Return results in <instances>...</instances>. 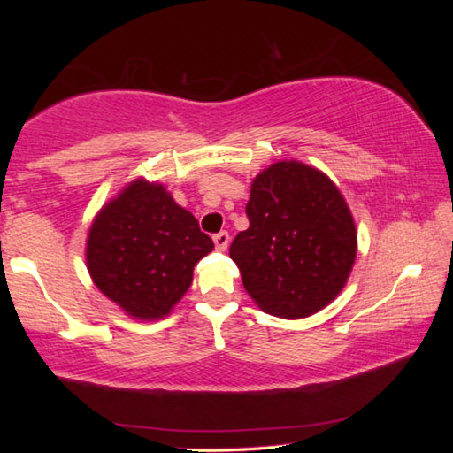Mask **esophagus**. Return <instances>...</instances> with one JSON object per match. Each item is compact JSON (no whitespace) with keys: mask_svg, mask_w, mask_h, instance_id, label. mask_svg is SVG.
Segmentation results:
<instances>
[{"mask_svg":"<svg viewBox=\"0 0 453 453\" xmlns=\"http://www.w3.org/2000/svg\"><path fill=\"white\" fill-rule=\"evenodd\" d=\"M213 243H216V250L226 251L227 245H229V234L227 232L216 234V235H213Z\"/></svg>","mask_w":453,"mask_h":453,"instance_id":"34e87169","label":"esophagus"}]
</instances>
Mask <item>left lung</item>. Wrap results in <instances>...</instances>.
<instances>
[{
  "label": "left lung",
  "instance_id": "obj_1",
  "mask_svg": "<svg viewBox=\"0 0 453 453\" xmlns=\"http://www.w3.org/2000/svg\"><path fill=\"white\" fill-rule=\"evenodd\" d=\"M250 227L229 257L243 288L272 316L297 319L324 310L346 286L357 234L335 183L302 162H278L251 183Z\"/></svg>",
  "mask_w": 453,
  "mask_h": 453
}]
</instances>
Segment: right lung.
Masks as SVG:
<instances>
[{
    "label": "right lung",
    "instance_id": "1",
    "mask_svg": "<svg viewBox=\"0 0 453 453\" xmlns=\"http://www.w3.org/2000/svg\"><path fill=\"white\" fill-rule=\"evenodd\" d=\"M213 250L197 219L162 183L135 180L107 202L88 235L86 262L105 297L135 319L165 318Z\"/></svg>",
    "mask_w": 453,
    "mask_h": 453
}]
</instances>
